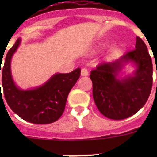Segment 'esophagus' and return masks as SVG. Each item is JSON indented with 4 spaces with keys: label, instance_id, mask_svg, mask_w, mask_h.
Returning <instances> with one entry per match:
<instances>
[{
    "label": "esophagus",
    "instance_id": "1",
    "mask_svg": "<svg viewBox=\"0 0 157 157\" xmlns=\"http://www.w3.org/2000/svg\"><path fill=\"white\" fill-rule=\"evenodd\" d=\"M81 74H82V76H86V75H88L89 72H88V71H87V69L82 68V72H81Z\"/></svg>",
    "mask_w": 157,
    "mask_h": 157
}]
</instances>
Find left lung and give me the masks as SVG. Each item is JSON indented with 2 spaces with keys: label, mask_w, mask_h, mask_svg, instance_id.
<instances>
[{
  "label": "left lung",
  "mask_w": 157,
  "mask_h": 157,
  "mask_svg": "<svg viewBox=\"0 0 157 157\" xmlns=\"http://www.w3.org/2000/svg\"><path fill=\"white\" fill-rule=\"evenodd\" d=\"M128 61L137 65L135 75L117 79L121 63ZM152 73V60L147 47L137 36L135 48L127 52L118 60L102 63L91 71L92 95L98 109L102 115L114 120L134 115L148 100L153 82Z\"/></svg>",
  "instance_id": "1"
}]
</instances>
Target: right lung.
Wrapping results in <instances>:
<instances>
[{
  "label": "right lung",
  "instance_id": "add662e5",
  "mask_svg": "<svg viewBox=\"0 0 157 157\" xmlns=\"http://www.w3.org/2000/svg\"><path fill=\"white\" fill-rule=\"evenodd\" d=\"M20 41L17 39L9 49L2 70V86L6 101L12 111L26 121L36 124L54 123L64 113L69 92L80 77L81 69L67 74H56L38 88L20 90L15 86L11 75V59Z\"/></svg>",
  "mask_w": 157,
  "mask_h": 157
}]
</instances>
